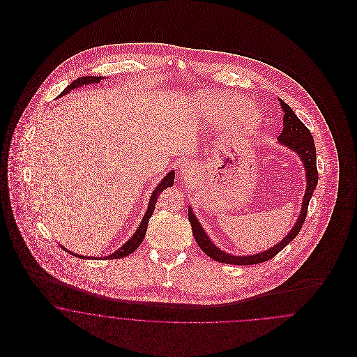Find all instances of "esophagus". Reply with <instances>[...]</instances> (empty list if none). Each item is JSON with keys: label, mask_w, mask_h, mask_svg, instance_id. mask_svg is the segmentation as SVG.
I'll return each instance as SVG.
<instances>
[{"label": "esophagus", "mask_w": 357, "mask_h": 357, "mask_svg": "<svg viewBox=\"0 0 357 357\" xmlns=\"http://www.w3.org/2000/svg\"><path fill=\"white\" fill-rule=\"evenodd\" d=\"M181 174L183 175V176H186L190 174V167H188V163H183V165H181Z\"/></svg>", "instance_id": "esophagus-1"}]
</instances>
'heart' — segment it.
Listing matches in <instances>:
<instances>
[{
    "instance_id": "heart-1",
    "label": "heart",
    "mask_w": 357,
    "mask_h": 357,
    "mask_svg": "<svg viewBox=\"0 0 357 357\" xmlns=\"http://www.w3.org/2000/svg\"><path fill=\"white\" fill-rule=\"evenodd\" d=\"M250 107V102L245 98L236 95V93H225L221 96H215L211 99V108L217 114H221L223 116H238L248 111ZM257 115L249 112L246 115V127L252 128L257 124Z\"/></svg>"
}]
</instances>
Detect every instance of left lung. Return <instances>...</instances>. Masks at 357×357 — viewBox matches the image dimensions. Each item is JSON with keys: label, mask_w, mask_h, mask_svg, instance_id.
<instances>
[{"label": "left lung", "mask_w": 357, "mask_h": 357, "mask_svg": "<svg viewBox=\"0 0 357 357\" xmlns=\"http://www.w3.org/2000/svg\"><path fill=\"white\" fill-rule=\"evenodd\" d=\"M281 102L282 111H284V130L278 136L280 143H282L284 146H287L291 151L297 153L303 163L306 171V190L304 199H303V207L298 215V220L296 222V225L293 226V229L290 230L287 237L281 239V242H278L275 246L271 248L266 252L258 253L253 255H231L222 252L221 249H218L211 241L207 237L204 227L201 226V223L197 220V217L194 215L191 207H188V221L192 229V234L197 241V243L199 245V248L202 249L204 255H208L210 258L222 262V264H231V265H255V264H261L265 262L268 259L273 258L274 255H278L289 242H291L294 238L297 237V234L300 233L304 222H305L306 213H307V206L309 201L312 198V194L314 191V188L317 186L319 182V172H317V166H316V147H314V140L313 136L310 134V131L306 128L305 124L301 120L297 118V115L293 112V109L289 107L287 102H282L281 99L278 100Z\"/></svg>", "instance_id": "obj_1"}]
</instances>
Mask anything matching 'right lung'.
<instances>
[{"label": "right lung", "mask_w": 357, "mask_h": 357, "mask_svg": "<svg viewBox=\"0 0 357 357\" xmlns=\"http://www.w3.org/2000/svg\"><path fill=\"white\" fill-rule=\"evenodd\" d=\"M104 79L102 76H84V77H80V79H76L75 82H72L70 84L60 93V96H64V95H67L70 89H75V88H77V86H82V85H89V84H96V83H100V80ZM174 178H175V172L174 171H170L162 181H160V183L158 185V187H155V190H153V195H151V199H150V202H149V207H147V211H146V214H144V217H143V220L140 222V225H139V227L136 229L135 234L132 236V237L130 238L121 248H120L119 250H116L115 253H112L111 255H108V257H104V258H109V259H116V258H123V257H127L128 255H131V253H134L136 249L139 248V245L142 243V241L144 239V236H146V231H147V226H149V220L151 218V215L153 214V210H155V204H156V201H158V197L160 195V192L165 190V188H167V187H171L174 185ZM63 248V246H61ZM66 252H68L70 255H75V257H80V258H84V255H75V253H72V252H69L67 250L66 248H63Z\"/></svg>", "instance_id": "obj_1"}]
</instances>
